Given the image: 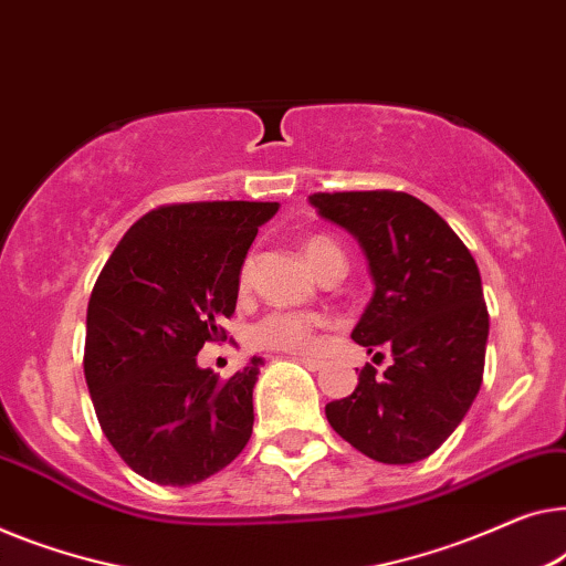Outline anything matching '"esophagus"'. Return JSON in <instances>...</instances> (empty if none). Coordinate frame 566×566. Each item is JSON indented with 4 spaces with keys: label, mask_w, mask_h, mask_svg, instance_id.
Masks as SVG:
<instances>
[{
    "label": "esophagus",
    "mask_w": 566,
    "mask_h": 566,
    "mask_svg": "<svg viewBox=\"0 0 566 566\" xmlns=\"http://www.w3.org/2000/svg\"><path fill=\"white\" fill-rule=\"evenodd\" d=\"M296 363H298V365H303V367H306V370H311V373L322 370V367H324L322 359H311V357H296Z\"/></svg>",
    "instance_id": "esophagus-1"
}]
</instances>
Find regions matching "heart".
I'll return each mask as SVG.
<instances>
[{
	"label": "heart",
	"mask_w": 566,
	"mask_h": 566,
	"mask_svg": "<svg viewBox=\"0 0 566 566\" xmlns=\"http://www.w3.org/2000/svg\"><path fill=\"white\" fill-rule=\"evenodd\" d=\"M303 255H306L308 265L314 268L318 275L326 265L344 263L342 248L329 237H311L303 242ZM252 263L248 260L242 268L240 283H250ZM324 324L322 316L314 314H289V311H273L265 318L252 326V344L260 349H275V352H311L316 344V332Z\"/></svg>",
	"instance_id": "1"
}]
</instances>
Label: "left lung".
<instances>
[{
  "label": "left lung",
  "mask_w": 566,
  "mask_h": 566,
  "mask_svg": "<svg viewBox=\"0 0 566 566\" xmlns=\"http://www.w3.org/2000/svg\"><path fill=\"white\" fill-rule=\"evenodd\" d=\"M318 217L355 237L373 275V298L352 339L392 363L359 370L352 396L326 403L344 441L382 464H413L444 444L485 370L488 306L480 270L444 219L403 191L308 196Z\"/></svg>",
  "instance_id": "left-lung-1"
}]
</instances>
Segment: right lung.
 <instances>
[{"instance_id": "right-lung-1", "label": "right lung", "mask_w": 566, "mask_h": 566, "mask_svg": "<svg viewBox=\"0 0 566 566\" xmlns=\"http://www.w3.org/2000/svg\"><path fill=\"white\" fill-rule=\"evenodd\" d=\"M275 201L174 203L122 237L86 311L84 375L104 437L137 474L186 488L211 478L252 433L263 359L229 380L196 355L234 314L240 270Z\"/></svg>"}]
</instances>
